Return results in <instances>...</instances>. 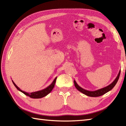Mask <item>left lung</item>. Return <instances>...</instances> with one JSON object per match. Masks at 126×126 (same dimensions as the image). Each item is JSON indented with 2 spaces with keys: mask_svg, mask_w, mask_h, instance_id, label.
I'll use <instances>...</instances> for the list:
<instances>
[{
  "mask_svg": "<svg viewBox=\"0 0 126 126\" xmlns=\"http://www.w3.org/2000/svg\"><path fill=\"white\" fill-rule=\"evenodd\" d=\"M120 73H121V70H120L116 78L115 79V80L113 81V82L111 83V84L108 85V86H107V87H103L102 88H100V89L94 91H88V90L83 89V88L81 87L77 83H76L75 80H74V85L75 86V87L76 88V89H77L78 91H79L80 92H81V93H82L83 94H84L87 96H89V97H99V96H101V95L105 94L106 93L108 92L109 91L111 90L112 88H114L115 85L116 84L118 80H119V77H120Z\"/></svg>",
  "mask_w": 126,
  "mask_h": 126,
  "instance_id": "1",
  "label": "left lung"
}]
</instances>
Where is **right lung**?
I'll use <instances>...</instances> for the list:
<instances>
[{"label":"right lung","mask_w":126,"mask_h":126,"mask_svg":"<svg viewBox=\"0 0 126 126\" xmlns=\"http://www.w3.org/2000/svg\"><path fill=\"white\" fill-rule=\"evenodd\" d=\"M57 78V77L55 78V79H54V80L53 81V82H52L51 84L49 85L48 87H47L46 88H44V89L42 90L36 91V92H31V93H28V92H24V91L21 90L20 88H19L18 87V86H17L15 84V82H14L13 80H12V83H14V86L16 87V88L18 91H20V92H22L23 93H24V94L25 95L28 96V97H31L32 98H34V99H38V98H43L44 97H45V96L47 95L48 93H50L51 92V91L53 90L54 86H55Z\"/></svg>","instance_id":"obj_1"}]
</instances>
